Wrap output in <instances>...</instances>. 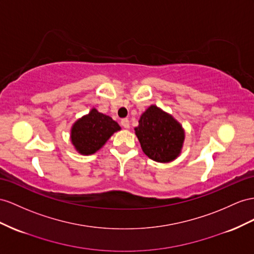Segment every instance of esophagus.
Here are the masks:
<instances>
[{
	"instance_id": "34e87169",
	"label": "esophagus",
	"mask_w": 254,
	"mask_h": 254,
	"mask_svg": "<svg viewBox=\"0 0 254 254\" xmlns=\"http://www.w3.org/2000/svg\"><path fill=\"white\" fill-rule=\"evenodd\" d=\"M121 126L125 128H128L129 127V121L127 119H122L121 120Z\"/></svg>"
}]
</instances>
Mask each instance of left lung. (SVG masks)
Returning <instances> with one entry per match:
<instances>
[{"label": "left lung", "mask_w": 254, "mask_h": 254, "mask_svg": "<svg viewBox=\"0 0 254 254\" xmlns=\"http://www.w3.org/2000/svg\"><path fill=\"white\" fill-rule=\"evenodd\" d=\"M134 129L142 151L155 162L170 163L183 150L186 138L183 126L157 105L149 106L141 114Z\"/></svg>", "instance_id": "left-lung-1"}]
</instances>
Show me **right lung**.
I'll use <instances>...</instances> for the list:
<instances>
[{
	"label": "right lung",
	"instance_id": "add662e5",
	"mask_svg": "<svg viewBox=\"0 0 254 254\" xmlns=\"http://www.w3.org/2000/svg\"><path fill=\"white\" fill-rule=\"evenodd\" d=\"M120 129L118 122L93 107L71 126L70 141L78 153L90 155L99 151L112 135Z\"/></svg>",
	"mask_w": 254,
	"mask_h": 254
}]
</instances>
